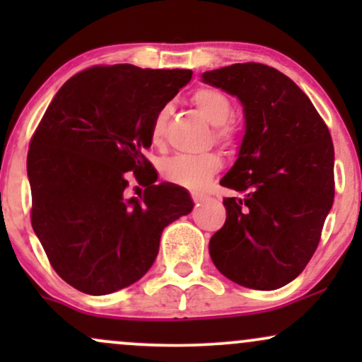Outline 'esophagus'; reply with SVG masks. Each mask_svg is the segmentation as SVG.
<instances>
[{"label": "esophagus", "mask_w": 362, "mask_h": 362, "mask_svg": "<svg viewBox=\"0 0 362 362\" xmlns=\"http://www.w3.org/2000/svg\"><path fill=\"white\" fill-rule=\"evenodd\" d=\"M204 199H206V195H202V194H192V201H194L197 206L201 204V202L204 201Z\"/></svg>", "instance_id": "1"}]
</instances>
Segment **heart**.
<instances>
[{
	"mask_svg": "<svg viewBox=\"0 0 362 362\" xmlns=\"http://www.w3.org/2000/svg\"><path fill=\"white\" fill-rule=\"evenodd\" d=\"M192 103L204 117L214 126L213 136L216 143L224 148H233L242 138L240 124L231 117L233 103L223 90L216 86H199L192 93ZM167 129V109L160 110L151 124V143L160 146L165 139ZM223 160L218 153L204 155H175L165 158L160 165V173L170 184L189 190H201L209 184L219 170Z\"/></svg>",
	"mask_w": 362,
	"mask_h": 362,
	"instance_id": "1",
	"label": "heart"
}]
</instances>
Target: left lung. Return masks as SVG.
Returning a JSON list of instances; mask_svg holds the SVG:
<instances>
[{
	"label": "left lung",
	"mask_w": 362,
	"mask_h": 362,
	"mask_svg": "<svg viewBox=\"0 0 362 362\" xmlns=\"http://www.w3.org/2000/svg\"><path fill=\"white\" fill-rule=\"evenodd\" d=\"M236 95L247 131L221 185L226 221L209 242L218 271L245 288L272 291L296 279L320 243L334 204V143L325 120L291 78L260 62L202 74Z\"/></svg>",
	"instance_id": "left-lung-1"
}]
</instances>
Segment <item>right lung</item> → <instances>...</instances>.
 <instances>
[{
    "mask_svg": "<svg viewBox=\"0 0 362 362\" xmlns=\"http://www.w3.org/2000/svg\"><path fill=\"white\" fill-rule=\"evenodd\" d=\"M190 69L93 66L69 78L30 139V221L52 269L74 289L102 296L149 271L165 226L192 211L187 190L155 184L144 156L156 114ZM145 187L125 199L128 177Z\"/></svg>",
    "mask_w": 362,
    "mask_h": 362,
    "instance_id": "obj_1",
    "label": "right lung"
}]
</instances>
